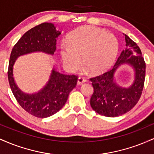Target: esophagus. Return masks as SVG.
<instances>
[{
	"label": "esophagus",
	"instance_id": "esophagus-1",
	"mask_svg": "<svg viewBox=\"0 0 154 154\" xmlns=\"http://www.w3.org/2000/svg\"><path fill=\"white\" fill-rule=\"evenodd\" d=\"M86 79L84 78V77H79L78 79H77V85H82V84H83V83L84 82H86Z\"/></svg>",
	"mask_w": 154,
	"mask_h": 154
}]
</instances>
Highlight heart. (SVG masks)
<instances>
[{
    "label": "heart",
    "mask_w": 154,
    "mask_h": 154,
    "mask_svg": "<svg viewBox=\"0 0 154 154\" xmlns=\"http://www.w3.org/2000/svg\"><path fill=\"white\" fill-rule=\"evenodd\" d=\"M68 44L60 46L63 63L75 71L82 65L91 73L97 74L109 69L115 60L119 43L114 35L93 26H83L69 35Z\"/></svg>",
    "instance_id": "b5f03b06"
}]
</instances>
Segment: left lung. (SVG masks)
Listing matches in <instances>:
<instances>
[{"mask_svg": "<svg viewBox=\"0 0 154 154\" xmlns=\"http://www.w3.org/2000/svg\"><path fill=\"white\" fill-rule=\"evenodd\" d=\"M126 48L122 51L114 67L102 75L92 77L94 92L91 98L92 109L100 115L114 117L130 111L140 98L146 77V63L140 49L133 40L125 35ZM123 63H128L134 69L135 79L129 88L118 86L114 73Z\"/></svg>", "mask_w": 154, "mask_h": 154, "instance_id": "obj_1", "label": "left lung"}]
</instances>
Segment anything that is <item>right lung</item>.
Wrapping results in <instances>:
<instances>
[{
  "label": "right lung",
  "instance_id": "1",
  "mask_svg": "<svg viewBox=\"0 0 154 154\" xmlns=\"http://www.w3.org/2000/svg\"><path fill=\"white\" fill-rule=\"evenodd\" d=\"M61 35L52 23L44 22L32 28L15 44L11 53L8 79L11 89L19 105L26 112L38 118H46L58 112L66 103L69 94L76 87L77 76L60 73L53 69L46 85L33 94L23 93L13 77V66L19 56L42 51L53 55L56 38Z\"/></svg>",
  "mask_w": 154,
  "mask_h": 154
}]
</instances>
